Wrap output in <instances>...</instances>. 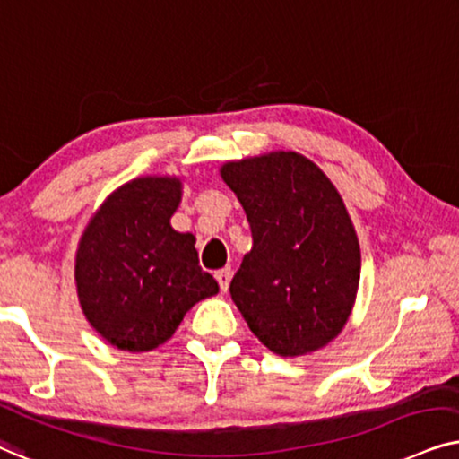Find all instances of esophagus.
I'll use <instances>...</instances> for the list:
<instances>
[{"label":"esophagus","mask_w":459,"mask_h":459,"mask_svg":"<svg viewBox=\"0 0 459 459\" xmlns=\"http://www.w3.org/2000/svg\"><path fill=\"white\" fill-rule=\"evenodd\" d=\"M230 277H233V268H230V266L220 268V271L216 273V281H218L220 290H222V291L229 290V285H230Z\"/></svg>","instance_id":"1"}]
</instances>
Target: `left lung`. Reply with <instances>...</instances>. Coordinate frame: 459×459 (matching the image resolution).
<instances>
[{
	"label": "left lung",
	"instance_id": "left-lung-1",
	"mask_svg": "<svg viewBox=\"0 0 459 459\" xmlns=\"http://www.w3.org/2000/svg\"><path fill=\"white\" fill-rule=\"evenodd\" d=\"M222 178L241 201L252 252L230 296L255 338L281 357L313 352L344 327L361 249L340 193L298 152L230 161Z\"/></svg>",
	"mask_w": 459,
	"mask_h": 459
}]
</instances>
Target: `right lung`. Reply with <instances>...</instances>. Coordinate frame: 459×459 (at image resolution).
Here are the masks:
<instances>
[{"instance_id": "1", "label": "right lung", "mask_w": 459, "mask_h": 459, "mask_svg": "<svg viewBox=\"0 0 459 459\" xmlns=\"http://www.w3.org/2000/svg\"><path fill=\"white\" fill-rule=\"evenodd\" d=\"M178 204L180 180H132L105 201L79 243V302L119 351H152L193 304L218 293L216 279L199 266L195 237L169 226Z\"/></svg>"}]
</instances>
